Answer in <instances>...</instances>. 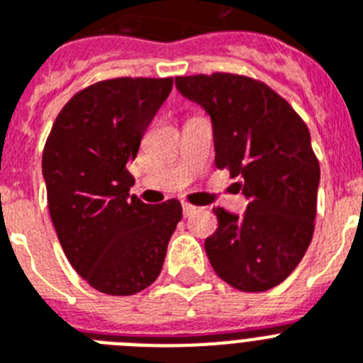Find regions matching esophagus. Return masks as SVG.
I'll return each mask as SVG.
<instances>
[{
  "label": "esophagus",
  "instance_id": "obj_1",
  "mask_svg": "<svg viewBox=\"0 0 363 363\" xmlns=\"http://www.w3.org/2000/svg\"><path fill=\"white\" fill-rule=\"evenodd\" d=\"M182 209H184V216H191L192 213H196L198 207H194V205H191V203H187V201H184V203H182Z\"/></svg>",
  "mask_w": 363,
  "mask_h": 363
}]
</instances>
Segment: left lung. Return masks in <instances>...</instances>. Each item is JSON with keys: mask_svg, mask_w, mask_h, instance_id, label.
Instances as JSON below:
<instances>
[{"mask_svg": "<svg viewBox=\"0 0 363 363\" xmlns=\"http://www.w3.org/2000/svg\"><path fill=\"white\" fill-rule=\"evenodd\" d=\"M178 91L213 120L218 169L249 200L242 218L216 207L205 240L214 272L234 289L262 293L296 269L314 233L320 163L306 121L264 82L240 74L178 76Z\"/></svg>", "mask_w": 363, "mask_h": 363, "instance_id": "1", "label": "left lung"}]
</instances>
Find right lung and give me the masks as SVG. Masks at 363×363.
Masks as SVG:
<instances>
[{
  "label": "right lung",
  "mask_w": 363,
  "mask_h": 363,
  "mask_svg": "<svg viewBox=\"0 0 363 363\" xmlns=\"http://www.w3.org/2000/svg\"><path fill=\"white\" fill-rule=\"evenodd\" d=\"M172 78H114L76 92L60 111L43 149L47 201L57 240L76 272L96 291L129 296L163 267L182 203H143L129 191L127 163Z\"/></svg>",
  "instance_id": "right-lung-1"
}]
</instances>
